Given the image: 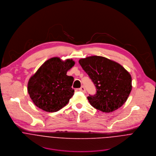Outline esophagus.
Here are the masks:
<instances>
[{
    "label": "esophagus",
    "mask_w": 156,
    "mask_h": 156,
    "mask_svg": "<svg viewBox=\"0 0 156 156\" xmlns=\"http://www.w3.org/2000/svg\"><path fill=\"white\" fill-rule=\"evenodd\" d=\"M79 90L80 91H82L83 93L85 92V87L83 86H82L80 88H79Z\"/></svg>",
    "instance_id": "obj_1"
}]
</instances>
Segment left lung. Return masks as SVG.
Segmentation results:
<instances>
[{
	"label": "left lung",
	"mask_w": 156,
	"mask_h": 156,
	"mask_svg": "<svg viewBox=\"0 0 156 156\" xmlns=\"http://www.w3.org/2000/svg\"><path fill=\"white\" fill-rule=\"evenodd\" d=\"M96 88L88 100L95 108L105 113L115 111L127 101L132 90V77L120 64L101 56H90L79 61Z\"/></svg>",
	"instance_id": "left-lung-1"
}]
</instances>
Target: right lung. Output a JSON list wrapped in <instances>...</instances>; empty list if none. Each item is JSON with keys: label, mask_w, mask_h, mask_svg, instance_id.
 Masks as SVG:
<instances>
[{"label": "right lung", "mask_w": 156, "mask_h": 156, "mask_svg": "<svg viewBox=\"0 0 156 156\" xmlns=\"http://www.w3.org/2000/svg\"><path fill=\"white\" fill-rule=\"evenodd\" d=\"M75 64L73 59L63 61L52 57L46 61L30 78L27 91L34 104L48 112H57L73 96L74 78L66 75Z\"/></svg>", "instance_id": "right-lung-1"}]
</instances>
